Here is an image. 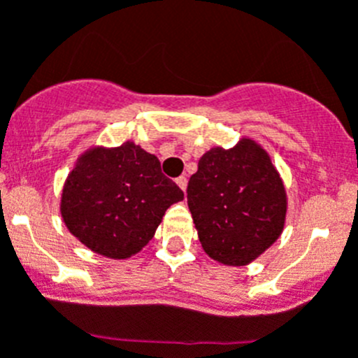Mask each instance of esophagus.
Wrapping results in <instances>:
<instances>
[{"label":"esophagus","instance_id":"obj_1","mask_svg":"<svg viewBox=\"0 0 358 358\" xmlns=\"http://www.w3.org/2000/svg\"><path fill=\"white\" fill-rule=\"evenodd\" d=\"M177 186L182 189V192H186V186H188V179H186V176H181V177H177L176 179Z\"/></svg>","mask_w":358,"mask_h":358}]
</instances>
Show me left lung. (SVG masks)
Instances as JSON below:
<instances>
[{"mask_svg":"<svg viewBox=\"0 0 358 358\" xmlns=\"http://www.w3.org/2000/svg\"><path fill=\"white\" fill-rule=\"evenodd\" d=\"M186 193L202 248L222 264H248L284 229L286 189L266 150L252 140L206 152Z\"/></svg>","mask_w":358,"mask_h":358,"instance_id":"8db88e82","label":"left lung"}]
</instances>
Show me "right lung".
Masks as SVG:
<instances>
[{
  "label": "right lung",
  "mask_w": 358,
  "mask_h": 358,
  "mask_svg": "<svg viewBox=\"0 0 358 358\" xmlns=\"http://www.w3.org/2000/svg\"><path fill=\"white\" fill-rule=\"evenodd\" d=\"M182 199L159 159L126 142L80 157L65 181L60 209L69 231L90 250L126 259L149 243L166 209Z\"/></svg>",
  "instance_id": "add662e5"
}]
</instances>
